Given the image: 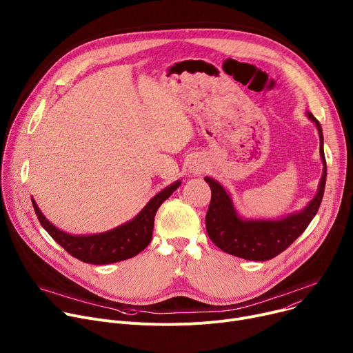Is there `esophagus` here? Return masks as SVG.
Here are the masks:
<instances>
[{
    "instance_id": "34e87169",
    "label": "esophagus",
    "mask_w": 353,
    "mask_h": 353,
    "mask_svg": "<svg viewBox=\"0 0 353 353\" xmlns=\"http://www.w3.org/2000/svg\"><path fill=\"white\" fill-rule=\"evenodd\" d=\"M194 171H195V172H198V171H199V168H198V167H195V168H194Z\"/></svg>"
}]
</instances>
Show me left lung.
Returning a JSON list of instances; mask_svg holds the SVG:
<instances>
[{"label": "left lung", "instance_id": "obj_1", "mask_svg": "<svg viewBox=\"0 0 353 353\" xmlns=\"http://www.w3.org/2000/svg\"><path fill=\"white\" fill-rule=\"evenodd\" d=\"M316 124L319 134V154L323 172L315 198L300 212L290 214L281 221H241L223 186L212 178H205L209 183L212 198L206 213V232L210 240L221 250L246 260L264 261L279 256L301 236L316 214L327 182V161L323 154V135L319 121L308 113Z\"/></svg>", "mask_w": 353, "mask_h": 353}]
</instances>
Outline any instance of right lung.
<instances>
[{"label": "right lung", "mask_w": 353, "mask_h": 353, "mask_svg": "<svg viewBox=\"0 0 353 353\" xmlns=\"http://www.w3.org/2000/svg\"><path fill=\"white\" fill-rule=\"evenodd\" d=\"M179 185L181 182L176 181L155 195L131 222L110 232L92 236H72L59 230L45 218L34 199L32 205L42 228L70 256L89 264H110L137 256L150 245L155 213Z\"/></svg>", "instance_id": "right-lung-1"}]
</instances>
